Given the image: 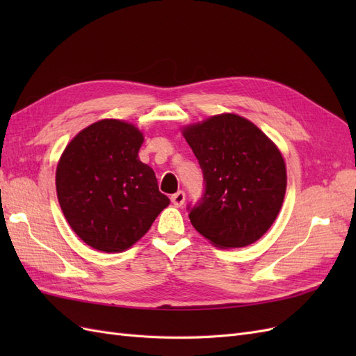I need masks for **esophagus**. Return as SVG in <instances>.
I'll return each mask as SVG.
<instances>
[{"label":"esophagus","mask_w":356,"mask_h":356,"mask_svg":"<svg viewBox=\"0 0 356 356\" xmlns=\"http://www.w3.org/2000/svg\"><path fill=\"white\" fill-rule=\"evenodd\" d=\"M170 200H172V203L175 204V207H182V203L186 202V193L178 191V193H175V195H172Z\"/></svg>","instance_id":"1"}]
</instances>
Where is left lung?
<instances>
[{
  "label": "left lung",
  "mask_w": 356,
  "mask_h": 356,
  "mask_svg": "<svg viewBox=\"0 0 356 356\" xmlns=\"http://www.w3.org/2000/svg\"><path fill=\"white\" fill-rule=\"evenodd\" d=\"M182 134L203 172V195L187 207L193 227L220 248L260 239L281 211L286 190L285 161L276 145L236 114L213 115Z\"/></svg>",
  "instance_id": "obj_1"
}]
</instances>
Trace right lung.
Wrapping results in <instances>:
<instances>
[{
  "label": "right lung",
  "instance_id": "obj_1",
  "mask_svg": "<svg viewBox=\"0 0 356 356\" xmlns=\"http://www.w3.org/2000/svg\"><path fill=\"white\" fill-rule=\"evenodd\" d=\"M143 134L120 120L96 122L75 136L56 169L63 215L79 238L104 252H122L169 204L154 170L138 152Z\"/></svg>",
  "mask_w": 356,
  "mask_h": 356
}]
</instances>
